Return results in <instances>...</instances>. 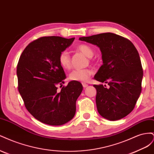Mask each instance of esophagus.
Masks as SVG:
<instances>
[{
  "label": "esophagus",
  "instance_id": "1",
  "mask_svg": "<svg viewBox=\"0 0 154 154\" xmlns=\"http://www.w3.org/2000/svg\"><path fill=\"white\" fill-rule=\"evenodd\" d=\"M82 85H83V88H86L88 87V84H87V83H82Z\"/></svg>",
  "mask_w": 154,
  "mask_h": 154
}]
</instances>
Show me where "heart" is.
Here are the masks:
<instances>
[{
    "mask_svg": "<svg viewBox=\"0 0 154 154\" xmlns=\"http://www.w3.org/2000/svg\"><path fill=\"white\" fill-rule=\"evenodd\" d=\"M77 49L88 58H91L94 54V52H93L92 48L86 44L79 45ZM58 60L60 66L64 69H69L71 68V57H70L67 51H63L60 53ZM92 74V71L91 69H88L74 70L69 74V79L72 81L86 82L88 80Z\"/></svg>",
    "mask_w": 154,
    "mask_h": 154,
    "instance_id": "heart-1",
    "label": "heart"
}]
</instances>
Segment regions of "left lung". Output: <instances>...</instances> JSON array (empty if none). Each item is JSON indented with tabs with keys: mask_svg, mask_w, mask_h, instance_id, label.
<instances>
[{
	"mask_svg": "<svg viewBox=\"0 0 154 154\" xmlns=\"http://www.w3.org/2000/svg\"><path fill=\"white\" fill-rule=\"evenodd\" d=\"M79 40L96 45L101 52L103 65L94 79L109 86L94 85L99 114L110 121L125 118L133 110L141 92L143 71L138 51L129 40L112 32Z\"/></svg>",
	"mask_w": 154,
	"mask_h": 154,
	"instance_id": "obj_1",
	"label": "left lung"
}]
</instances>
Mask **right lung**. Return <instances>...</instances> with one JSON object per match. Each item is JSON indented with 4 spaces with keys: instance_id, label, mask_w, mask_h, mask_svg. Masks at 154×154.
Segmentation results:
<instances>
[{
    "instance_id": "right-lung-1",
    "label": "right lung",
    "mask_w": 154,
    "mask_h": 154,
    "mask_svg": "<svg viewBox=\"0 0 154 154\" xmlns=\"http://www.w3.org/2000/svg\"><path fill=\"white\" fill-rule=\"evenodd\" d=\"M74 38L44 36L31 42L18 60V88L29 112L40 122L53 126L71 121L76 113V101L82 92L78 82H70L60 91L66 78L59 55Z\"/></svg>"
}]
</instances>
